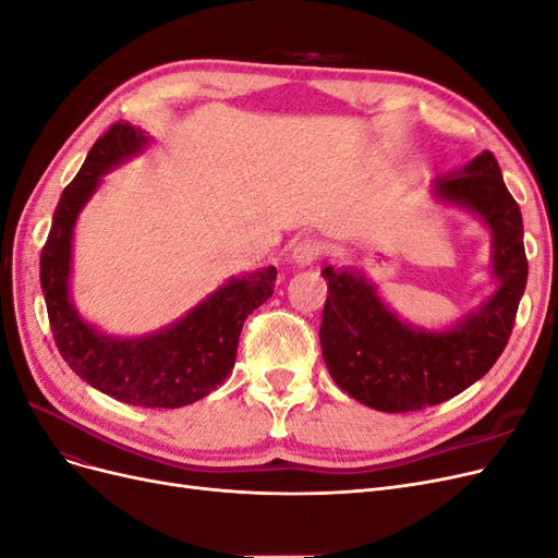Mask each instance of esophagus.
<instances>
[{
    "label": "esophagus",
    "mask_w": 558,
    "mask_h": 558,
    "mask_svg": "<svg viewBox=\"0 0 558 558\" xmlns=\"http://www.w3.org/2000/svg\"><path fill=\"white\" fill-rule=\"evenodd\" d=\"M320 256H324V246H320V242H316L312 238H305V240L295 242L293 248H291V260L298 267H307L314 260H318Z\"/></svg>",
    "instance_id": "34e87169"
}]
</instances>
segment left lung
Here are the masks:
<instances>
[{
  "label": "left lung",
  "instance_id": "8db88e82",
  "mask_svg": "<svg viewBox=\"0 0 558 558\" xmlns=\"http://www.w3.org/2000/svg\"><path fill=\"white\" fill-rule=\"evenodd\" d=\"M437 195L482 216L494 232L496 295L447 332L404 326L356 272L324 269L328 298L320 318V351L335 384L379 412H414L465 391L494 367L508 344L529 260L517 199L492 150L459 177L437 183Z\"/></svg>",
  "mask_w": 558,
  "mask_h": 558
}]
</instances>
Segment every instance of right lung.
<instances>
[{
    "label": "right lung",
    "mask_w": 558,
    "mask_h": 558,
    "mask_svg": "<svg viewBox=\"0 0 558 558\" xmlns=\"http://www.w3.org/2000/svg\"><path fill=\"white\" fill-rule=\"evenodd\" d=\"M144 144V132L130 123H113L95 142L60 195L39 277L58 351L81 379L128 404L174 410L209 396L232 373L244 320L272 295L277 267L230 279L179 324L142 340H113L83 324L66 293L74 221L99 177Z\"/></svg>",
    "instance_id": "1"
}]
</instances>
